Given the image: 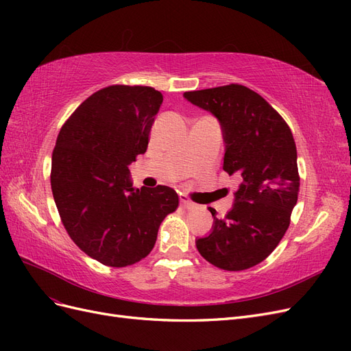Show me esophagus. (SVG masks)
<instances>
[{
  "mask_svg": "<svg viewBox=\"0 0 351 351\" xmlns=\"http://www.w3.org/2000/svg\"><path fill=\"white\" fill-rule=\"evenodd\" d=\"M180 202H182V205H183L186 209H193V208H197V205L195 204V202L190 200L187 196H182V197H180Z\"/></svg>",
  "mask_w": 351,
  "mask_h": 351,
  "instance_id": "34e87169",
  "label": "esophagus"
}]
</instances>
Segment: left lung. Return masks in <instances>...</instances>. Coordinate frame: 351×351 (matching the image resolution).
<instances>
[{
  "instance_id": "left-lung-1",
  "label": "left lung",
  "mask_w": 351,
  "mask_h": 351,
  "mask_svg": "<svg viewBox=\"0 0 351 351\" xmlns=\"http://www.w3.org/2000/svg\"><path fill=\"white\" fill-rule=\"evenodd\" d=\"M221 124L224 171L239 174L234 204L224 217L209 208L214 224L196 240L199 253L226 271H243L267 259L290 226L300 177L290 127L259 93L241 84L184 92Z\"/></svg>"
}]
</instances>
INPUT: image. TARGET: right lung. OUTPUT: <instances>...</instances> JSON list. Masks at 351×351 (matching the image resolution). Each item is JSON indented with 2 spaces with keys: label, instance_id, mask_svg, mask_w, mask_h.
Masks as SVG:
<instances>
[{
  "label": "right lung",
  "instance_id": "add662e5",
  "mask_svg": "<svg viewBox=\"0 0 351 351\" xmlns=\"http://www.w3.org/2000/svg\"><path fill=\"white\" fill-rule=\"evenodd\" d=\"M162 93L114 84L82 102L52 152L51 187L62 226L98 262L123 268L146 258L164 218L178 206L171 187L136 189L129 165L146 152Z\"/></svg>",
  "mask_w": 351,
  "mask_h": 351
}]
</instances>
